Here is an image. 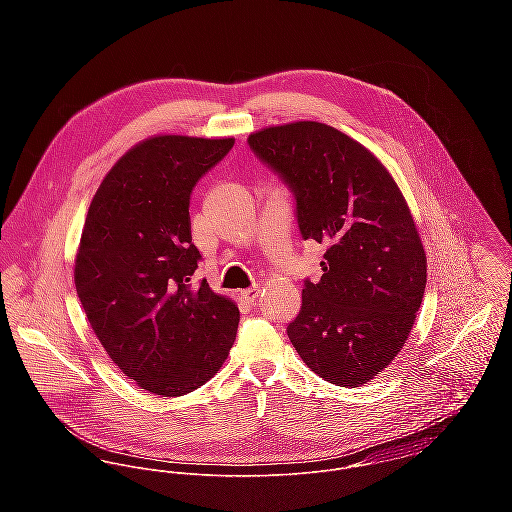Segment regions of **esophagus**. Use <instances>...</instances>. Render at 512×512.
Wrapping results in <instances>:
<instances>
[{"mask_svg":"<svg viewBox=\"0 0 512 512\" xmlns=\"http://www.w3.org/2000/svg\"><path fill=\"white\" fill-rule=\"evenodd\" d=\"M258 293H260V288H258V286H252V288H248V290H242L240 297H242L244 301H248V303H254V299L258 297Z\"/></svg>","mask_w":512,"mask_h":512,"instance_id":"34e87169","label":"esophagus"}]
</instances>
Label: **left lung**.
Segmentation results:
<instances>
[{"mask_svg":"<svg viewBox=\"0 0 512 512\" xmlns=\"http://www.w3.org/2000/svg\"><path fill=\"white\" fill-rule=\"evenodd\" d=\"M248 144L292 187L303 238L327 246L323 276L305 282L288 327L297 355L337 386L370 382L408 341L428 278L398 183L370 149L323 122L268 126Z\"/></svg>","mask_w":512,"mask_h":512,"instance_id":"obj_1","label":"left lung"}]
</instances>
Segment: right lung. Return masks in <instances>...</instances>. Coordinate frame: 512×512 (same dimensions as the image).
<instances>
[{
    "mask_svg": "<svg viewBox=\"0 0 512 512\" xmlns=\"http://www.w3.org/2000/svg\"><path fill=\"white\" fill-rule=\"evenodd\" d=\"M234 138L157 134L130 147L92 197L74 258V284L100 345L128 378L157 396L211 380L234 345L238 305L207 280L189 199Z\"/></svg>",
    "mask_w": 512,
    "mask_h": 512,
    "instance_id": "add662e5",
    "label": "right lung"
}]
</instances>
